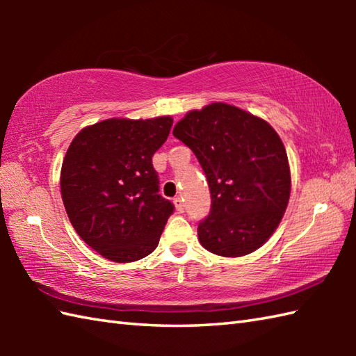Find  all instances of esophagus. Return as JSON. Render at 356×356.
<instances>
[{
	"label": "esophagus",
	"mask_w": 356,
	"mask_h": 356,
	"mask_svg": "<svg viewBox=\"0 0 356 356\" xmlns=\"http://www.w3.org/2000/svg\"><path fill=\"white\" fill-rule=\"evenodd\" d=\"M172 202H174V207H176V209L179 211V213H184V211H185L184 200L180 199V197H176V199H172Z\"/></svg>",
	"instance_id": "34e87169"
}]
</instances>
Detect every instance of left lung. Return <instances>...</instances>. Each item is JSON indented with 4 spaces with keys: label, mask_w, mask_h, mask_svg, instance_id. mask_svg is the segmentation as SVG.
<instances>
[{
    "label": "left lung",
    "mask_w": 356,
    "mask_h": 356,
    "mask_svg": "<svg viewBox=\"0 0 356 356\" xmlns=\"http://www.w3.org/2000/svg\"><path fill=\"white\" fill-rule=\"evenodd\" d=\"M172 134L193 149L209 185L211 211L197 228L202 246L222 257L259 249L282 222L291 195L277 131L251 113L214 102L186 113Z\"/></svg>",
    "instance_id": "8db88e82"
}]
</instances>
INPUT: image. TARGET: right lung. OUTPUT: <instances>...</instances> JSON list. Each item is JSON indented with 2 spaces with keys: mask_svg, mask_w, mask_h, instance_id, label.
Masks as SVG:
<instances>
[{
  "mask_svg": "<svg viewBox=\"0 0 356 356\" xmlns=\"http://www.w3.org/2000/svg\"><path fill=\"white\" fill-rule=\"evenodd\" d=\"M172 118L105 119L82 128L61 168L63 202L78 236L105 259L140 260L154 251L174 205L159 194L153 154Z\"/></svg>",
  "mask_w": 356,
  "mask_h": 356,
  "instance_id": "1",
  "label": "right lung"
}]
</instances>
